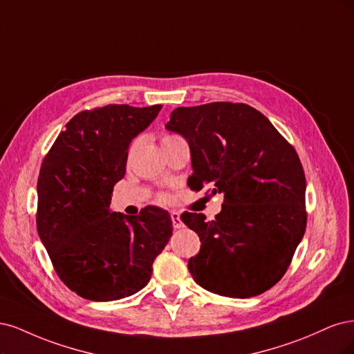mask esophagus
Masks as SVG:
<instances>
[{"mask_svg":"<svg viewBox=\"0 0 354 354\" xmlns=\"http://www.w3.org/2000/svg\"><path fill=\"white\" fill-rule=\"evenodd\" d=\"M170 219H172V225L175 230H180V227H184V223H182V221H180L179 213H176V212L170 213Z\"/></svg>","mask_w":354,"mask_h":354,"instance_id":"obj_1","label":"esophagus"}]
</instances>
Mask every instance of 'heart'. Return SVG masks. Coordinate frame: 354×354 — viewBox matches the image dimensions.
<instances>
[{"label": "heart", "instance_id": "heart-1", "mask_svg": "<svg viewBox=\"0 0 354 354\" xmlns=\"http://www.w3.org/2000/svg\"><path fill=\"white\" fill-rule=\"evenodd\" d=\"M176 138H179V136H175V135H165L163 140H162V144L169 142V141H174V140H176ZM166 200H167L166 196H162V197H160V201H166Z\"/></svg>", "mask_w": 354, "mask_h": 354}]
</instances>
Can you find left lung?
Instances as JSON below:
<instances>
[{"mask_svg": "<svg viewBox=\"0 0 354 354\" xmlns=\"http://www.w3.org/2000/svg\"><path fill=\"white\" fill-rule=\"evenodd\" d=\"M166 128L191 150L188 187L214 184L223 204L214 221L184 212L200 252L188 269L200 287L234 299L254 297L287 272L306 231V176L294 147L266 116L243 102L178 107Z\"/></svg>", "mask_w": 354, "mask_h": 354, "instance_id": "obj_1", "label": "left lung"}]
</instances>
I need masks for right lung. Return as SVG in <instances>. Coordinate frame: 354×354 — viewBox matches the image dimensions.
Instances as JSON below:
<instances>
[{"mask_svg":"<svg viewBox=\"0 0 354 354\" xmlns=\"http://www.w3.org/2000/svg\"><path fill=\"white\" fill-rule=\"evenodd\" d=\"M162 110L109 104L66 123L38 176L37 227L57 275L82 299L111 301L138 292L172 235L166 210L138 216L110 210L136 135Z\"/></svg>","mask_w":354,"mask_h":354,"instance_id":"right-lung-1","label":"right lung"}]
</instances>
